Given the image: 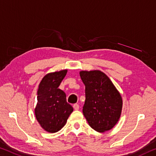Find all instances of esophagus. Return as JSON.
Listing matches in <instances>:
<instances>
[{"label": "esophagus", "mask_w": 156, "mask_h": 156, "mask_svg": "<svg viewBox=\"0 0 156 156\" xmlns=\"http://www.w3.org/2000/svg\"><path fill=\"white\" fill-rule=\"evenodd\" d=\"M73 107L74 108V110H79V105L77 104V103H76V104H73Z\"/></svg>", "instance_id": "1"}]
</instances>
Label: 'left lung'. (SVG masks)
Returning a JSON list of instances; mask_svg holds the SVG:
<instances>
[{"label":"left lung","instance_id":"left-lung-1","mask_svg":"<svg viewBox=\"0 0 156 156\" xmlns=\"http://www.w3.org/2000/svg\"><path fill=\"white\" fill-rule=\"evenodd\" d=\"M85 85V101L83 112L89 125L99 133L108 131L119 119L122 98L110 79L98 70L81 71Z\"/></svg>","mask_w":156,"mask_h":156}]
</instances>
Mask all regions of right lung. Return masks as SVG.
I'll return each instance as SVG.
<instances>
[{
  "instance_id": "add662e5",
  "label": "right lung",
  "mask_w": 156,
  "mask_h": 156,
  "mask_svg": "<svg viewBox=\"0 0 156 156\" xmlns=\"http://www.w3.org/2000/svg\"><path fill=\"white\" fill-rule=\"evenodd\" d=\"M66 73V69L49 73L39 83L34 113L37 122L47 132L59 131L73 111L66 102V94L58 88Z\"/></svg>"
}]
</instances>
